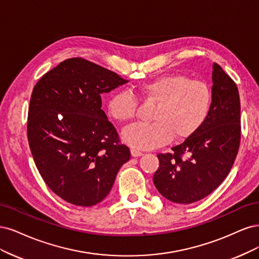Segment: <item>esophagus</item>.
<instances>
[{"instance_id":"obj_1","label":"esophagus","mask_w":259,"mask_h":259,"mask_svg":"<svg viewBox=\"0 0 259 259\" xmlns=\"http://www.w3.org/2000/svg\"><path fill=\"white\" fill-rule=\"evenodd\" d=\"M142 155H143V153L138 151V149L131 148V156H132V157H140V156H142Z\"/></svg>"}]
</instances>
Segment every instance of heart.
<instances>
[{"instance_id": "obj_1", "label": "heart", "mask_w": 259, "mask_h": 259, "mask_svg": "<svg viewBox=\"0 0 259 259\" xmlns=\"http://www.w3.org/2000/svg\"><path fill=\"white\" fill-rule=\"evenodd\" d=\"M146 101L157 103L152 123H138L123 131L122 138L132 147L152 149L174 140H185L202 126L210 111L212 95L205 82L183 74H168L139 86ZM138 99L128 91H119L107 102L111 117L129 122L138 113Z\"/></svg>"}]
</instances>
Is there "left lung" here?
Masks as SVG:
<instances>
[{"mask_svg": "<svg viewBox=\"0 0 259 259\" xmlns=\"http://www.w3.org/2000/svg\"><path fill=\"white\" fill-rule=\"evenodd\" d=\"M212 103L206 119L193 136L158 154L154 184L170 201L190 204L210 195L226 179L241 139L240 97L236 82L213 63Z\"/></svg>", "mask_w": 259, "mask_h": 259, "instance_id": "obj_1", "label": "left lung"}]
</instances>
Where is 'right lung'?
Returning a JSON list of instances; mask_svg holds the SVG:
<instances>
[{
	"instance_id": "obj_1",
	"label": "right lung",
	"mask_w": 259,
	"mask_h": 259,
	"mask_svg": "<svg viewBox=\"0 0 259 259\" xmlns=\"http://www.w3.org/2000/svg\"><path fill=\"white\" fill-rule=\"evenodd\" d=\"M128 80L94 62L72 58L33 88L28 140L47 186L66 202L95 205L110 193L128 146L107 120L101 95Z\"/></svg>"
}]
</instances>
